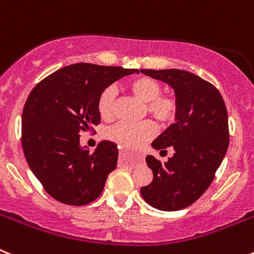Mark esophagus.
<instances>
[{
    "instance_id": "34e87169",
    "label": "esophagus",
    "mask_w": 254,
    "mask_h": 254,
    "mask_svg": "<svg viewBox=\"0 0 254 254\" xmlns=\"http://www.w3.org/2000/svg\"><path fill=\"white\" fill-rule=\"evenodd\" d=\"M125 154V150H120V155ZM133 161L134 163H141L142 161V156L140 154H134L133 155Z\"/></svg>"
}]
</instances>
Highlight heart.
Listing matches in <instances>:
<instances>
[{
    "label": "heart",
    "instance_id": "1",
    "mask_svg": "<svg viewBox=\"0 0 254 254\" xmlns=\"http://www.w3.org/2000/svg\"><path fill=\"white\" fill-rule=\"evenodd\" d=\"M128 90L136 98L145 102V112L158 125L167 127L177 120L179 102L174 95L161 94L160 82L149 76H138L127 84ZM117 90L113 86L105 87L100 93L96 108L103 120H111L114 114ZM156 133L154 123L143 121L141 123L120 122L105 131V137L123 147H137L151 140Z\"/></svg>",
    "mask_w": 254,
    "mask_h": 254
}]
</instances>
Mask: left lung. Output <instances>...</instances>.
Returning a JSON list of instances; mask_svg holds the SVG:
<instances>
[{
  "label": "left lung",
  "instance_id": "8db88e82",
  "mask_svg": "<svg viewBox=\"0 0 254 254\" xmlns=\"http://www.w3.org/2000/svg\"><path fill=\"white\" fill-rule=\"evenodd\" d=\"M141 72L170 85L179 102L176 123L152 142L161 151L172 147L174 155L167 163L147 155L154 178L141 187V196L158 210L178 211L196 202L214 181L228 151V112L216 87L194 73L176 68Z\"/></svg>",
  "mask_w": 254,
  "mask_h": 254
}]
</instances>
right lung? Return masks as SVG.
Instances as JSON below:
<instances>
[{"label": "right lung", "instance_id": "right-lung-1", "mask_svg": "<svg viewBox=\"0 0 254 254\" xmlns=\"http://www.w3.org/2000/svg\"><path fill=\"white\" fill-rule=\"evenodd\" d=\"M138 69L75 64L43 78L30 91L22 111L21 145L31 172L47 193L62 203L82 206L102 194L117 167L118 147L102 141L80 146V132L100 123V93Z\"/></svg>", "mask_w": 254, "mask_h": 254}]
</instances>
